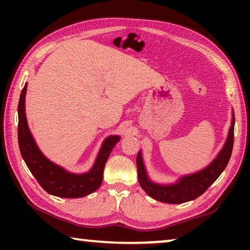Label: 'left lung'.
Listing matches in <instances>:
<instances>
[{
    "mask_svg": "<svg viewBox=\"0 0 250 250\" xmlns=\"http://www.w3.org/2000/svg\"><path fill=\"white\" fill-rule=\"evenodd\" d=\"M234 126L235 116L232 111L231 125L228 131L227 139L216 158L201 171L181 176L174 183L160 184L152 181L147 175L142 152L139 151L137 155L138 179L143 191L154 200L168 203V204H182V203L193 201L201 196L217 180V177L227 167L231 155L232 146H234Z\"/></svg>",
    "mask_w": 250,
    "mask_h": 250,
    "instance_id": "left-lung-1",
    "label": "left lung"
}]
</instances>
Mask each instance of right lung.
Masks as SVG:
<instances>
[{
	"label": "right lung",
	"instance_id": "1",
	"mask_svg": "<svg viewBox=\"0 0 250 250\" xmlns=\"http://www.w3.org/2000/svg\"><path fill=\"white\" fill-rule=\"evenodd\" d=\"M27 83L21 92L19 103V146L29 171L40 185L50 195L64 198H79L95 192L103 183L105 162L115 146L120 141L119 135H109L104 139L94 166L86 173H71L57 166L42 153L29 131L25 113V96Z\"/></svg>",
	"mask_w": 250,
	"mask_h": 250
}]
</instances>
